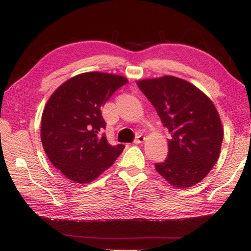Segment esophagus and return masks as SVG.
I'll return each mask as SVG.
<instances>
[{
	"mask_svg": "<svg viewBox=\"0 0 251 251\" xmlns=\"http://www.w3.org/2000/svg\"><path fill=\"white\" fill-rule=\"evenodd\" d=\"M146 140V137L145 136H142V135H139V136H137L136 137V139H135V143H137V145H140V143H142L143 141Z\"/></svg>",
	"mask_w": 251,
	"mask_h": 251,
	"instance_id": "1",
	"label": "esophagus"
}]
</instances>
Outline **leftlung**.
<instances>
[{
    "label": "left lung",
    "mask_w": 251,
    "mask_h": 251,
    "mask_svg": "<svg viewBox=\"0 0 251 251\" xmlns=\"http://www.w3.org/2000/svg\"><path fill=\"white\" fill-rule=\"evenodd\" d=\"M137 85L172 135L166 161L155 164L156 172L176 188L201 182L219 158L223 139L215 104L193 84L179 77L142 79Z\"/></svg>",
    "instance_id": "8db88e82"
}]
</instances>
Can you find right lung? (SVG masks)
Returning <instances> with one entry per match:
<instances>
[{"mask_svg":"<svg viewBox=\"0 0 251 251\" xmlns=\"http://www.w3.org/2000/svg\"><path fill=\"white\" fill-rule=\"evenodd\" d=\"M127 78L87 72L58 87L42 114L41 140L47 157L66 178L88 183L115 162L124 145L111 146L104 134L101 106Z\"/></svg>","mask_w":251,"mask_h":251,"instance_id":"add662e5","label":"right lung"}]
</instances>
